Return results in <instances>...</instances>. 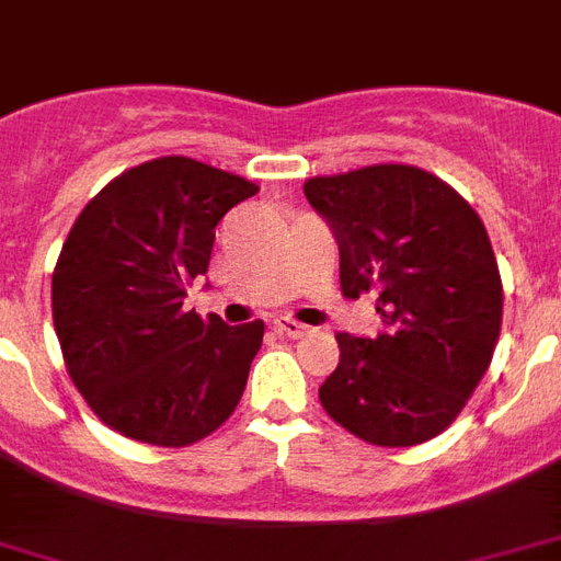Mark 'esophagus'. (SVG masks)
<instances>
[{
  "mask_svg": "<svg viewBox=\"0 0 561 561\" xmlns=\"http://www.w3.org/2000/svg\"><path fill=\"white\" fill-rule=\"evenodd\" d=\"M273 329L279 334H285V337H294V341H299V337H306L308 334V325L297 323V320H290V317H276V320H273Z\"/></svg>",
  "mask_w": 561,
  "mask_h": 561,
  "instance_id": "obj_1",
  "label": "esophagus"
}]
</instances>
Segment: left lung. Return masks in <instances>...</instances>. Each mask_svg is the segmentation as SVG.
Wrapping results in <instances>:
<instances>
[{
	"label": "left lung",
	"instance_id": "left-lung-1",
	"mask_svg": "<svg viewBox=\"0 0 561 561\" xmlns=\"http://www.w3.org/2000/svg\"><path fill=\"white\" fill-rule=\"evenodd\" d=\"M302 192L337 238L343 297L378 294L387 325L375 341L337 334L341 364L320 404L369 445L434 439L501 334L504 285L483 220L436 174L401 162L311 178Z\"/></svg>",
	"mask_w": 561,
	"mask_h": 561
}]
</instances>
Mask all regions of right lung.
I'll use <instances>...</instances> for the list:
<instances>
[{"mask_svg": "<svg viewBox=\"0 0 561 561\" xmlns=\"http://www.w3.org/2000/svg\"><path fill=\"white\" fill-rule=\"evenodd\" d=\"M255 183L192 157L122 171L69 229L51 273L66 373L116 434L186 448L241 401L264 323L224 325L183 308L209 271L215 227Z\"/></svg>", "mask_w": 561, "mask_h": 561, "instance_id": "obj_1", "label": "right lung"}]
</instances>
